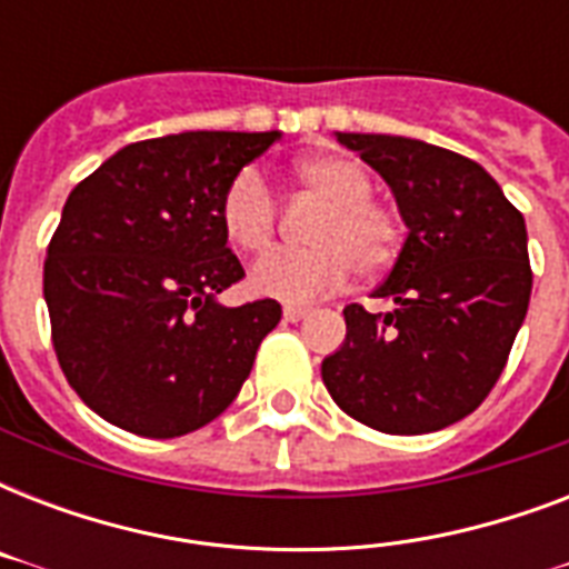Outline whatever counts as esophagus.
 Returning a JSON list of instances; mask_svg holds the SVG:
<instances>
[{
    "label": "esophagus",
    "mask_w": 569,
    "mask_h": 569,
    "mask_svg": "<svg viewBox=\"0 0 569 569\" xmlns=\"http://www.w3.org/2000/svg\"><path fill=\"white\" fill-rule=\"evenodd\" d=\"M307 316V307H286L283 319L286 321H301Z\"/></svg>",
    "instance_id": "34e87169"
}]
</instances>
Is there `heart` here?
<instances>
[{"mask_svg":"<svg viewBox=\"0 0 569 569\" xmlns=\"http://www.w3.org/2000/svg\"><path fill=\"white\" fill-rule=\"evenodd\" d=\"M298 180L325 203L310 230L312 248L274 250L250 268V289L283 303H310L357 274L372 277L396 262L401 221L372 200V173L355 156H312L298 164ZM223 236L241 253H259L274 239L277 200L257 168H241L221 194Z\"/></svg>","mask_w":569,"mask_h":569,"instance_id":"obj_1","label":"heart"}]
</instances>
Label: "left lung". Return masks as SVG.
<instances>
[{
	"mask_svg": "<svg viewBox=\"0 0 569 569\" xmlns=\"http://www.w3.org/2000/svg\"><path fill=\"white\" fill-rule=\"evenodd\" d=\"M396 197L407 239L387 280V316L348 303L346 342L321 380L357 422L428 433L469 416L502 375L531 298L520 209L467 156L401 136L337 132Z\"/></svg>",
	"mask_w": 569,
	"mask_h": 569,
	"instance_id": "8db88e82",
	"label": "left lung"
}]
</instances>
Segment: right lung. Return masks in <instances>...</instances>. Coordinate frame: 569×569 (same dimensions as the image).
Segmentation results:
<instances>
[{
	"label": "right lung",
	"instance_id": "right-lung-1",
	"mask_svg": "<svg viewBox=\"0 0 569 569\" xmlns=\"http://www.w3.org/2000/svg\"><path fill=\"white\" fill-rule=\"evenodd\" d=\"M280 132H180L127 144L67 197L43 298L61 372L93 413L182 437L239 396L280 303L223 307L244 268L227 248V182Z\"/></svg>",
	"mask_w": 569,
	"mask_h": 569
}]
</instances>
